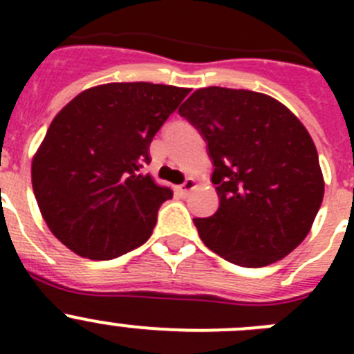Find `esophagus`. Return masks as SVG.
I'll list each match as a JSON object with an SVG mask.
<instances>
[{
    "instance_id": "34e87169",
    "label": "esophagus",
    "mask_w": 354,
    "mask_h": 354,
    "mask_svg": "<svg viewBox=\"0 0 354 354\" xmlns=\"http://www.w3.org/2000/svg\"><path fill=\"white\" fill-rule=\"evenodd\" d=\"M195 187H196V180L193 179V177H187V179L184 180L179 187H177V192H179L180 195H187V193L193 192Z\"/></svg>"
}]
</instances>
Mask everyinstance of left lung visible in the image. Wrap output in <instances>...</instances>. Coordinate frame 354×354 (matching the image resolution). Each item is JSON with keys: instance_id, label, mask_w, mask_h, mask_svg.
<instances>
[{"instance_id": "8db88e82", "label": "left lung", "mask_w": 354, "mask_h": 354, "mask_svg": "<svg viewBox=\"0 0 354 354\" xmlns=\"http://www.w3.org/2000/svg\"><path fill=\"white\" fill-rule=\"evenodd\" d=\"M212 161L220 207L195 218L207 248L243 268L289 255L306 237L324 195L308 131L273 97L200 88L179 108Z\"/></svg>"}]
</instances>
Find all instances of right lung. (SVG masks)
<instances>
[{
  "label": "right lung",
  "instance_id": "1",
  "mask_svg": "<svg viewBox=\"0 0 354 354\" xmlns=\"http://www.w3.org/2000/svg\"><path fill=\"white\" fill-rule=\"evenodd\" d=\"M187 88L109 83L74 97L51 122L31 165L44 220L67 248L109 261L150 237L171 198L142 168L149 145Z\"/></svg>",
  "mask_w": 354,
  "mask_h": 354
}]
</instances>
